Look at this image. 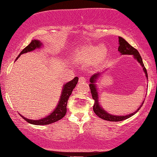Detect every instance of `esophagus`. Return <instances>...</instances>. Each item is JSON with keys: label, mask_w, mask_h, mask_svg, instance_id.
<instances>
[{"label": "esophagus", "mask_w": 157, "mask_h": 157, "mask_svg": "<svg viewBox=\"0 0 157 157\" xmlns=\"http://www.w3.org/2000/svg\"><path fill=\"white\" fill-rule=\"evenodd\" d=\"M86 81V78H85L84 76H80L79 77V82L80 83H83V82H85Z\"/></svg>", "instance_id": "obj_1"}]
</instances>
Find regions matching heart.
I'll return each instance as SVG.
<instances>
[{"label": "heart", "instance_id": "b5f03b06", "mask_svg": "<svg viewBox=\"0 0 157 157\" xmlns=\"http://www.w3.org/2000/svg\"><path fill=\"white\" fill-rule=\"evenodd\" d=\"M108 55V50L105 46H86L77 50L73 55L75 60L83 63L99 64L105 60Z\"/></svg>", "mask_w": 157, "mask_h": 157}]
</instances>
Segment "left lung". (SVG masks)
Returning a JSON list of instances; mask_svg holds the SVG:
<instances>
[{
    "label": "left lung",
    "instance_id": "8db88e82",
    "mask_svg": "<svg viewBox=\"0 0 157 157\" xmlns=\"http://www.w3.org/2000/svg\"><path fill=\"white\" fill-rule=\"evenodd\" d=\"M119 46L118 50H119L120 53H121V55H134L135 59L140 63L141 66L144 67V71L145 73H146V76L147 77V78H148V73H147L146 68L144 67V64L143 63L142 58H141L138 50L135 49L133 46H131L130 44H129L127 40L124 39L123 38L119 37ZM100 75V73H96V74L92 75L90 78L91 84H90V89L91 91V94H92V99L94 100V104L93 105V111L98 117H99L102 119L107 120V121H120L131 117L132 116L134 115L136 112H138V111L140 110V107L133 113L129 114V115H127V116H121V117H120V116L111 115V114H109L105 111H104V110L100 107V105H99V102H98V92H97V88H96L97 86L96 85L94 84V83H95V82L97 81V78H99ZM143 104H144V102H143Z\"/></svg>",
    "mask_w": 157,
    "mask_h": 157
}]
</instances>
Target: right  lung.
I'll use <instances>...</instances> for the list:
<instances>
[{"label": "right lung", "instance_id": "obj_1", "mask_svg": "<svg viewBox=\"0 0 157 157\" xmlns=\"http://www.w3.org/2000/svg\"><path fill=\"white\" fill-rule=\"evenodd\" d=\"M41 46V43L40 41H38L37 40H32L30 44L28 46H27L22 52H20L18 57H17V59L19 57V56L22 54L26 53V52H31L33 50L36 49V48H39ZM78 77H75L72 81L69 82L67 84L64 85L63 92H62V94L60 97V99H59V104H58L57 108H55V110L53 112H52L51 114L49 116H47L46 118L44 119H39V120H31L25 118L22 116H21L25 121H28V123L32 124H36V125H46V124H49L56 122V121H59L61 119L65 117V114L67 112V100H68L69 97L71 96V93H72L73 89L75 88V86H76L77 83H78Z\"/></svg>", "mask_w": 157, "mask_h": 157}]
</instances>
